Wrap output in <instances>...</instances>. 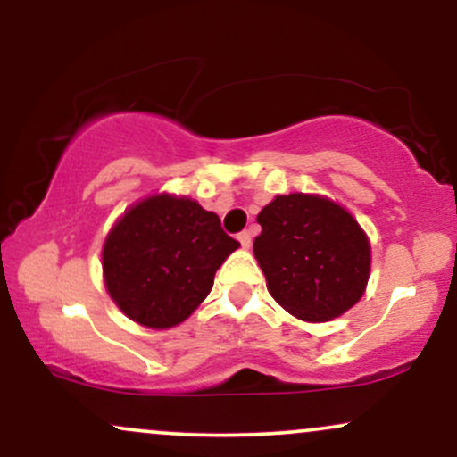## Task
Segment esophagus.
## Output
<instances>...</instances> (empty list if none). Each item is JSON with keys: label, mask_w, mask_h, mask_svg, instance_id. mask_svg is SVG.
Here are the masks:
<instances>
[{"label": "esophagus", "mask_w": 457, "mask_h": 457, "mask_svg": "<svg viewBox=\"0 0 457 457\" xmlns=\"http://www.w3.org/2000/svg\"><path fill=\"white\" fill-rule=\"evenodd\" d=\"M238 240H240V245H243V249H249V246H251V232H246V229H245V232H240Z\"/></svg>", "instance_id": "34e87169"}]
</instances>
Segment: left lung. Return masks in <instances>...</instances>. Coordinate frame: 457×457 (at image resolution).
<instances>
[{
	"mask_svg": "<svg viewBox=\"0 0 457 457\" xmlns=\"http://www.w3.org/2000/svg\"><path fill=\"white\" fill-rule=\"evenodd\" d=\"M253 253L270 296L305 322L342 316L370 279V240L339 204L320 195H277L258 214Z\"/></svg>",
	"mask_w": 457,
	"mask_h": 457,
	"instance_id": "obj_1",
	"label": "left lung"
}]
</instances>
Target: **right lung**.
I'll use <instances>...</instances> for the list:
<instances>
[{
  "mask_svg": "<svg viewBox=\"0 0 457 457\" xmlns=\"http://www.w3.org/2000/svg\"><path fill=\"white\" fill-rule=\"evenodd\" d=\"M238 240L188 197L161 193L135 204L103 245L109 296L135 322L171 328L212 290L214 272Z\"/></svg>",
  "mask_w": 457,
  "mask_h": 457,
  "instance_id": "right-lung-1",
  "label": "right lung"
}]
</instances>
